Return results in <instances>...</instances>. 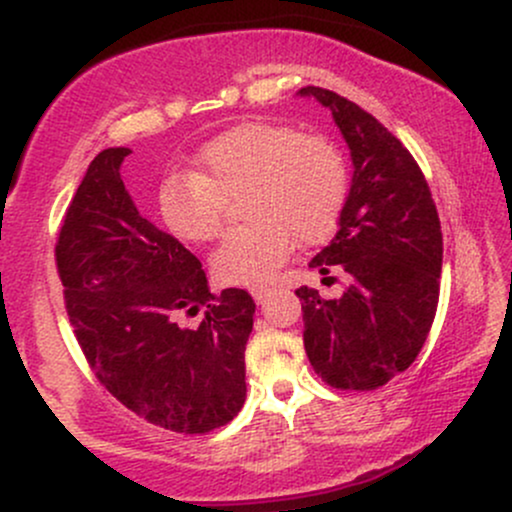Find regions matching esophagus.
Masks as SVG:
<instances>
[{"label": "esophagus", "instance_id": "esophagus-1", "mask_svg": "<svg viewBox=\"0 0 512 512\" xmlns=\"http://www.w3.org/2000/svg\"><path fill=\"white\" fill-rule=\"evenodd\" d=\"M252 298H255V303H264L267 301V296H272V289H267V286H257V289H252Z\"/></svg>", "mask_w": 512, "mask_h": 512}]
</instances>
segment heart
<instances>
[{"instance_id": "b5f03b06", "label": "heart", "mask_w": 512, "mask_h": 512, "mask_svg": "<svg viewBox=\"0 0 512 512\" xmlns=\"http://www.w3.org/2000/svg\"><path fill=\"white\" fill-rule=\"evenodd\" d=\"M250 223L223 238L211 269L223 284H267L296 248L332 236L349 192L342 151L281 122H240L199 149L192 173H170L158 187V214L175 238L219 236L228 199Z\"/></svg>"}]
</instances>
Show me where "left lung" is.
I'll return each instance as SVG.
<instances>
[{"label": "left lung", "instance_id": "1", "mask_svg": "<svg viewBox=\"0 0 512 512\" xmlns=\"http://www.w3.org/2000/svg\"><path fill=\"white\" fill-rule=\"evenodd\" d=\"M298 96L330 110L354 163L337 236L310 260L320 274L339 264L349 284L330 301L296 291L305 354L327 385L375 390L414 363L431 332L443 269L438 211L421 168L373 115L327 88Z\"/></svg>", "mask_w": 512, "mask_h": 512}]
</instances>
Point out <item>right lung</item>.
I'll return each instance as SVG.
<instances>
[{
	"instance_id": "obj_1",
	"label": "right lung",
	"mask_w": 512,
	"mask_h": 512,
	"mask_svg": "<svg viewBox=\"0 0 512 512\" xmlns=\"http://www.w3.org/2000/svg\"><path fill=\"white\" fill-rule=\"evenodd\" d=\"M127 146L91 161L64 214L57 269L81 349L110 395L178 433L226 426L245 404L255 301L209 291L202 262L139 214L120 168ZM203 313L199 326L182 314Z\"/></svg>"
}]
</instances>
